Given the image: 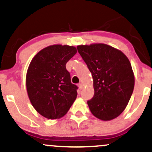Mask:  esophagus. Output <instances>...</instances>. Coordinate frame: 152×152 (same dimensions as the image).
Listing matches in <instances>:
<instances>
[{
    "label": "esophagus",
    "instance_id": "obj_1",
    "mask_svg": "<svg viewBox=\"0 0 152 152\" xmlns=\"http://www.w3.org/2000/svg\"><path fill=\"white\" fill-rule=\"evenodd\" d=\"M78 88H79L80 90H82V89L83 88V84L82 83H80L78 84Z\"/></svg>",
    "mask_w": 152,
    "mask_h": 152
}]
</instances>
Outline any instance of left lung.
I'll return each instance as SVG.
<instances>
[{
	"instance_id": "1",
	"label": "left lung",
	"mask_w": 152,
	"mask_h": 152,
	"mask_svg": "<svg viewBox=\"0 0 152 152\" xmlns=\"http://www.w3.org/2000/svg\"><path fill=\"white\" fill-rule=\"evenodd\" d=\"M92 73L94 94L88 101L92 115L110 121L122 113L132 95L135 78L131 62L121 50L105 44L77 46Z\"/></svg>"
}]
</instances>
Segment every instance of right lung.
Segmentation results:
<instances>
[{"label":"right lung","mask_w":152,"mask_h":152,"mask_svg":"<svg viewBox=\"0 0 152 152\" xmlns=\"http://www.w3.org/2000/svg\"><path fill=\"white\" fill-rule=\"evenodd\" d=\"M77 53L73 46L54 44L34 56L26 74L30 103L42 116L57 120L64 116L77 96L66 64Z\"/></svg>","instance_id":"right-lung-1"}]
</instances>
